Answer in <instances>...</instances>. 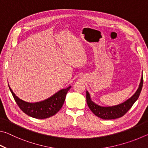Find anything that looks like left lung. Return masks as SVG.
Listing matches in <instances>:
<instances>
[{
  "label": "left lung",
  "mask_w": 148,
  "mask_h": 148,
  "mask_svg": "<svg viewBox=\"0 0 148 148\" xmlns=\"http://www.w3.org/2000/svg\"><path fill=\"white\" fill-rule=\"evenodd\" d=\"M142 86H143V76L141 77L139 87L131 98L121 104L116 105V106L108 107L101 106L95 104V102L91 101L89 93L88 91H87V103L92 113L100 118L103 119H114L119 118V117L124 116L132 106L134 102L136 101V100L139 97L140 92H141Z\"/></svg>",
  "instance_id": "1"
}]
</instances>
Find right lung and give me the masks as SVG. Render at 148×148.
Returning <instances> with one entry per match:
<instances>
[{"label":"right lung","mask_w":148,"mask_h":148,"mask_svg":"<svg viewBox=\"0 0 148 148\" xmlns=\"http://www.w3.org/2000/svg\"><path fill=\"white\" fill-rule=\"evenodd\" d=\"M71 87V86H69L66 89L60 90L53 96L43 101L30 103L19 99L9 86L15 101L19 108L25 114L36 119L48 118L57 114L63 105L66 93Z\"/></svg>","instance_id":"obj_1"}]
</instances>
